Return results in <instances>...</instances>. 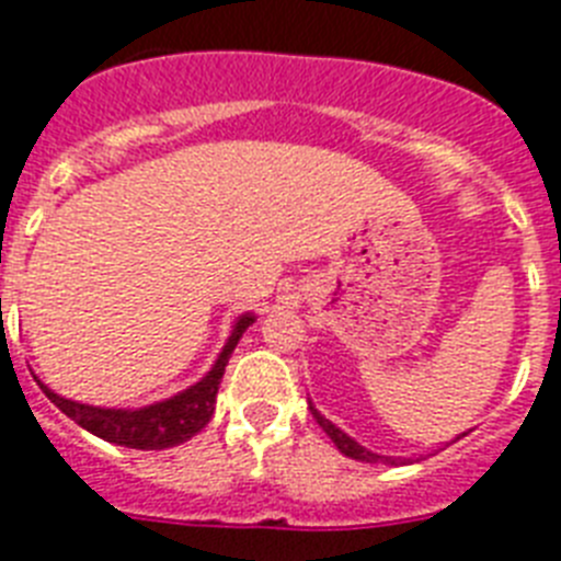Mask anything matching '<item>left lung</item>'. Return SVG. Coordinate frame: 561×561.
Returning a JSON list of instances; mask_svg holds the SVG:
<instances>
[{
    "label": "left lung",
    "instance_id": "1",
    "mask_svg": "<svg viewBox=\"0 0 561 561\" xmlns=\"http://www.w3.org/2000/svg\"><path fill=\"white\" fill-rule=\"evenodd\" d=\"M309 411H312V416H316V423L321 425V428H324L327 437H330V440H333L335 446H339V451H342V455H347V458H353V460H365V463H379V460H385V463H388V460H391V458H382V455H376V451H367L365 446H358V443L353 440V437H347V434H344L342 428H335V425L330 423L327 416L318 414V411L312 405H309ZM391 463H393V460H391Z\"/></svg>",
    "mask_w": 561,
    "mask_h": 561
}]
</instances>
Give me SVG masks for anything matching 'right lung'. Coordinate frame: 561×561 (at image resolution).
I'll list each match as a JSON object with an SVG mask.
<instances>
[{"label":"right lung","instance_id":"obj_1","mask_svg":"<svg viewBox=\"0 0 561 561\" xmlns=\"http://www.w3.org/2000/svg\"><path fill=\"white\" fill-rule=\"evenodd\" d=\"M254 316H243L234 324V333L226 342L222 353H219L217 365L210 367L203 382L191 385L187 391L176 393L164 402L156 405L138 408V411H121V408H95L83 405V402H71L48 391L46 385H39L43 393L54 405L60 408L62 414L71 416L80 428H87L95 437L106 443H118L127 449H170L179 443L191 440L196 432H203L208 420L214 416V405H217V388L219 379L226 374L231 351L240 342V335L245 333V327L252 324Z\"/></svg>","mask_w":561,"mask_h":561}]
</instances>
